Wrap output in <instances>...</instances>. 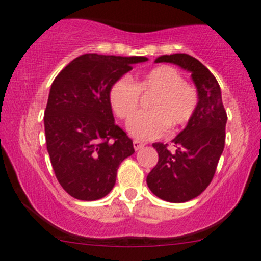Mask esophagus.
<instances>
[{"label":"esophagus","mask_w":261,"mask_h":261,"mask_svg":"<svg viewBox=\"0 0 261 261\" xmlns=\"http://www.w3.org/2000/svg\"><path fill=\"white\" fill-rule=\"evenodd\" d=\"M143 146H144V143H142V142H139V141H134L133 142V147H134V149H136V151L141 149Z\"/></svg>","instance_id":"esophagus-1"}]
</instances>
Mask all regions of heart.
Returning <instances> with one entry per match:
<instances>
[{
	"mask_svg": "<svg viewBox=\"0 0 261 261\" xmlns=\"http://www.w3.org/2000/svg\"><path fill=\"white\" fill-rule=\"evenodd\" d=\"M139 94H153L147 105L148 113L136 115L128 132L139 141L164 136L169 128L176 130L192 120L199 104V95L193 85L187 84L177 69L160 66L132 81L120 77L109 90V104L119 119L129 120L139 105Z\"/></svg>",
	"mask_w": 261,
	"mask_h": 261,
	"instance_id": "obj_1",
	"label": "heart"
}]
</instances>
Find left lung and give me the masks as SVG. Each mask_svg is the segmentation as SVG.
I'll return each mask as SVG.
<instances>
[{"label":"left lung","instance_id":"1","mask_svg":"<svg viewBox=\"0 0 261 261\" xmlns=\"http://www.w3.org/2000/svg\"><path fill=\"white\" fill-rule=\"evenodd\" d=\"M154 62L174 63L189 71L199 95L194 117L172 141L176 149L171 152L167 144L153 143L159 162L147 175V185L156 197L184 203L202 194L215 176L224 148L227 114L217 80L197 58L176 53Z\"/></svg>","mask_w":261,"mask_h":261}]
</instances>
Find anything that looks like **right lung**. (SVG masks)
Segmentation results:
<instances>
[{"label":"right lung","instance_id":"add662e5","mask_svg":"<svg viewBox=\"0 0 261 261\" xmlns=\"http://www.w3.org/2000/svg\"><path fill=\"white\" fill-rule=\"evenodd\" d=\"M146 57L84 54L54 79L44 112L46 149L61 187L80 200H97L113 189L133 142L114 123L112 85Z\"/></svg>","mask_w":261,"mask_h":261}]
</instances>
